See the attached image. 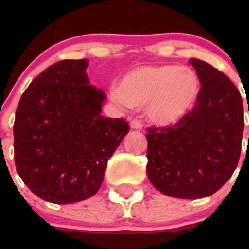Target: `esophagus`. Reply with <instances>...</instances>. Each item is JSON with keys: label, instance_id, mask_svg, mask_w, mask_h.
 I'll return each mask as SVG.
<instances>
[{"label": "esophagus", "instance_id": "1", "mask_svg": "<svg viewBox=\"0 0 249 249\" xmlns=\"http://www.w3.org/2000/svg\"><path fill=\"white\" fill-rule=\"evenodd\" d=\"M130 127H131V129H135V130H142L143 124L140 122V120L132 119L131 122H130Z\"/></svg>", "mask_w": 249, "mask_h": 249}]
</instances>
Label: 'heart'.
<instances>
[{"label": "heart", "mask_w": 249, "mask_h": 249, "mask_svg": "<svg viewBox=\"0 0 249 249\" xmlns=\"http://www.w3.org/2000/svg\"><path fill=\"white\" fill-rule=\"evenodd\" d=\"M200 89L199 76L190 67L147 65L125 73L120 84H112L109 94L125 108L145 106L150 122L170 126L193 109Z\"/></svg>", "instance_id": "b5f03b06"}]
</instances>
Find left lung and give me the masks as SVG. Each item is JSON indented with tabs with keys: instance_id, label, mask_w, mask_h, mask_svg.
Here are the masks:
<instances>
[{
	"instance_id": "obj_1",
	"label": "left lung",
	"mask_w": 249,
	"mask_h": 249,
	"mask_svg": "<svg viewBox=\"0 0 249 249\" xmlns=\"http://www.w3.org/2000/svg\"><path fill=\"white\" fill-rule=\"evenodd\" d=\"M201 89L194 108L166 129H148L147 176L167 196L201 199L214 194L240 160L243 104L237 88L207 62L190 59Z\"/></svg>"
}]
</instances>
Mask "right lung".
I'll return each mask as SVG.
<instances>
[{"label":"right lung","mask_w":249,"mask_h":249,"mask_svg":"<svg viewBox=\"0 0 249 249\" xmlns=\"http://www.w3.org/2000/svg\"><path fill=\"white\" fill-rule=\"evenodd\" d=\"M88 62L62 60L48 67L17 107V172L44 201L74 203L96 194L107 161L129 132L124 119L101 114L106 95L90 85Z\"/></svg>","instance_id":"obj_1"}]
</instances>
